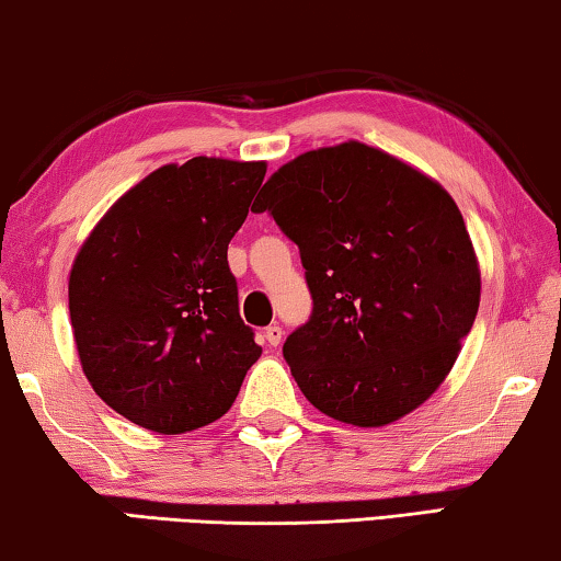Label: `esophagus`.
<instances>
[{"label": "esophagus", "instance_id": "34e87169", "mask_svg": "<svg viewBox=\"0 0 561 561\" xmlns=\"http://www.w3.org/2000/svg\"><path fill=\"white\" fill-rule=\"evenodd\" d=\"M263 336H265V341L271 346H278L280 344V339H283V329L278 327V323H271V327H267L265 331H263Z\"/></svg>", "mask_w": 561, "mask_h": 561}]
</instances>
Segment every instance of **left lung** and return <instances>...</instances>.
<instances>
[{
  "label": "left lung",
  "mask_w": 561,
  "mask_h": 561,
  "mask_svg": "<svg viewBox=\"0 0 561 561\" xmlns=\"http://www.w3.org/2000/svg\"><path fill=\"white\" fill-rule=\"evenodd\" d=\"M296 242L313 311L283 344L306 400L346 425L417 410L458 359L481 271L448 192L375 146L346 141L283 164L257 194Z\"/></svg>",
  "instance_id": "8db88e82"
}]
</instances>
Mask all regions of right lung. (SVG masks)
<instances>
[{
  "label": "right lung",
  "instance_id": "right-lung-1",
  "mask_svg": "<svg viewBox=\"0 0 561 561\" xmlns=\"http://www.w3.org/2000/svg\"><path fill=\"white\" fill-rule=\"evenodd\" d=\"M265 169L217 157L159 167L78 250L68 300L80 364L95 394L136 425L164 435L209 425L261 356L227 245Z\"/></svg>",
  "mask_w": 561,
  "mask_h": 561
}]
</instances>
